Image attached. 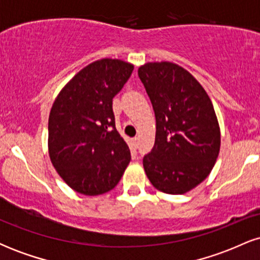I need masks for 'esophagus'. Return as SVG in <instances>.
Listing matches in <instances>:
<instances>
[{
    "label": "esophagus",
    "instance_id": "esophagus-1",
    "mask_svg": "<svg viewBox=\"0 0 260 260\" xmlns=\"http://www.w3.org/2000/svg\"><path fill=\"white\" fill-rule=\"evenodd\" d=\"M132 143H133L134 148H137V147H138V138H137V137H134V138L132 139Z\"/></svg>",
    "mask_w": 260,
    "mask_h": 260
}]
</instances>
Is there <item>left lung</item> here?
<instances>
[{"instance_id":"8db88e82","label":"left lung","mask_w":260,"mask_h":260,"mask_svg":"<svg viewBox=\"0 0 260 260\" xmlns=\"http://www.w3.org/2000/svg\"><path fill=\"white\" fill-rule=\"evenodd\" d=\"M138 76L151 101L156 134L143 159L151 184L168 194H183L208 177L220 151V127L207 91L184 68L149 62Z\"/></svg>"}]
</instances>
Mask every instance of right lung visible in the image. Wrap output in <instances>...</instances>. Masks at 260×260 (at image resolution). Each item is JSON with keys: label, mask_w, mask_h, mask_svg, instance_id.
Wrapping results in <instances>:
<instances>
[{"label": "right lung", "mask_w": 260, "mask_h": 260, "mask_svg": "<svg viewBox=\"0 0 260 260\" xmlns=\"http://www.w3.org/2000/svg\"><path fill=\"white\" fill-rule=\"evenodd\" d=\"M133 68L121 59L92 62L66 84L53 103L49 155L62 180L76 192H109L129 164V148L115 126L112 99Z\"/></svg>", "instance_id": "1"}]
</instances>
